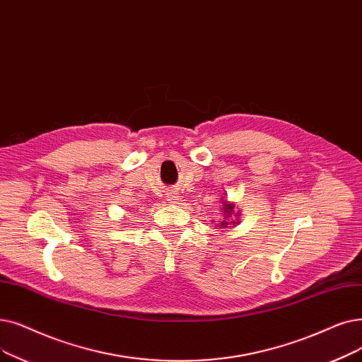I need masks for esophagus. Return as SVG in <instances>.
Here are the masks:
<instances>
[{
  "instance_id": "1",
  "label": "esophagus",
  "mask_w": 362,
  "mask_h": 362,
  "mask_svg": "<svg viewBox=\"0 0 362 362\" xmlns=\"http://www.w3.org/2000/svg\"><path fill=\"white\" fill-rule=\"evenodd\" d=\"M177 198H179V195H177V192H175V191H170V192L167 194V199H168L170 202H175Z\"/></svg>"
}]
</instances>
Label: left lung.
<instances>
[{
  "instance_id": "8db88e82",
  "label": "left lung",
  "mask_w": 362,
  "mask_h": 362,
  "mask_svg": "<svg viewBox=\"0 0 362 362\" xmlns=\"http://www.w3.org/2000/svg\"><path fill=\"white\" fill-rule=\"evenodd\" d=\"M222 204H223L222 210L225 213V220H223V222H220V225H216V226H218V229H220V228H228V225H237V222H233V220H229L230 214L233 213V207H235L233 204H229L226 201H223ZM237 216H240V213H237ZM213 222H214V220H213Z\"/></svg>"
}]
</instances>
